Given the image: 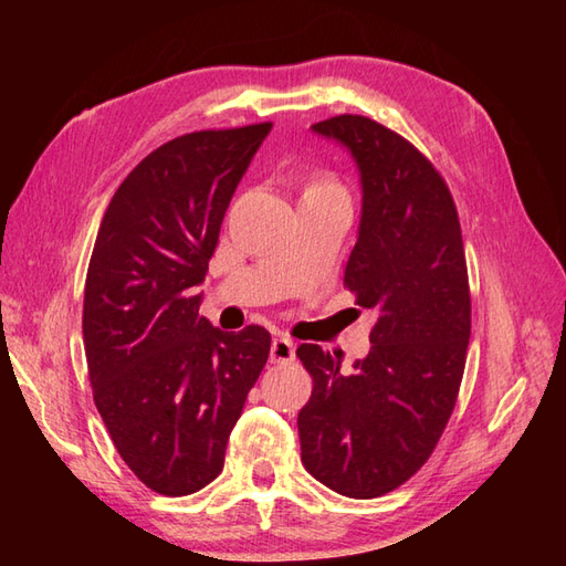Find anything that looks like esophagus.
<instances>
[{"label":"esophagus","instance_id":"1","mask_svg":"<svg viewBox=\"0 0 566 566\" xmlns=\"http://www.w3.org/2000/svg\"><path fill=\"white\" fill-rule=\"evenodd\" d=\"M296 357V347L290 338H284V335H280V338L272 340V347H270V359L272 363H292V359Z\"/></svg>","mask_w":566,"mask_h":566}]
</instances>
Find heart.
<instances>
[{"mask_svg":"<svg viewBox=\"0 0 566 566\" xmlns=\"http://www.w3.org/2000/svg\"><path fill=\"white\" fill-rule=\"evenodd\" d=\"M338 182L328 175H314L308 177V182L304 185V195L302 197H314V195H326V191H338Z\"/></svg>","mask_w":566,"mask_h":566,"instance_id":"heart-1","label":"heart"}]
</instances>
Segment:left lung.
Listing matches in <instances>:
<instances>
[{
  "mask_svg": "<svg viewBox=\"0 0 566 566\" xmlns=\"http://www.w3.org/2000/svg\"><path fill=\"white\" fill-rule=\"evenodd\" d=\"M350 150L363 185L345 286L375 311L369 355L296 347L314 391L298 411L302 462L321 484L377 499L436 450L460 394L472 333L462 228L448 185L423 153L367 116L311 126Z\"/></svg>",
  "mask_w": 566,
  "mask_h": 566,
  "instance_id": "1",
  "label": "left lung"
}]
</instances>
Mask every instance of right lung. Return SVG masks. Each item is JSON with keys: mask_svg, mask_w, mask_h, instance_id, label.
<instances>
[{"mask_svg": "<svg viewBox=\"0 0 566 566\" xmlns=\"http://www.w3.org/2000/svg\"><path fill=\"white\" fill-rule=\"evenodd\" d=\"M272 124L195 130L143 158L116 189L84 282L92 394L143 484L187 496L223 469L226 442L270 357V333L199 316V284L252 155Z\"/></svg>", "mask_w": 566, "mask_h": 566, "instance_id": "right-lung-1", "label": "right lung"}]
</instances>
